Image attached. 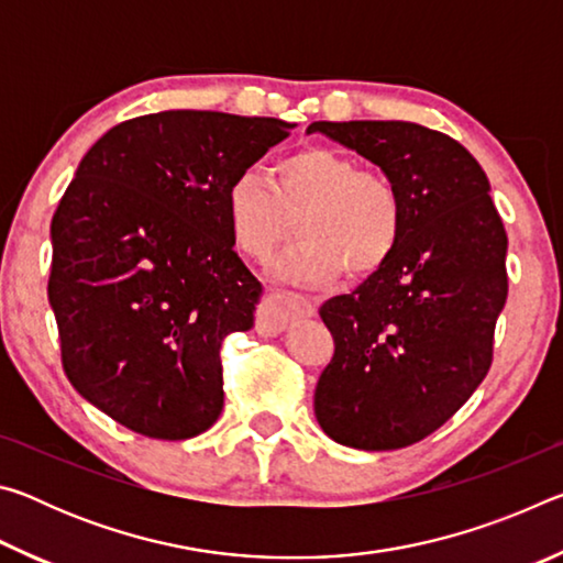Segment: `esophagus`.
<instances>
[{"instance_id": "esophagus-1", "label": "esophagus", "mask_w": 563, "mask_h": 563, "mask_svg": "<svg viewBox=\"0 0 563 563\" xmlns=\"http://www.w3.org/2000/svg\"><path fill=\"white\" fill-rule=\"evenodd\" d=\"M265 295H268V300H265L258 318L261 332H280L288 328L290 320L312 312V302L308 298L283 290L278 285H265Z\"/></svg>"}]
</instances>
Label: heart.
I'll use <instances>...</instances> for the list:
<instances>
[{"mask_svg": "<svg viewBox=\"0 0 563 563\" xmlns=\"http://www.w3.org/2000/svg\"><path fill=\"white\" fill-rule=\"evenodd\" d=\"M290 218H298L300 243L275 263V273L295 283H328L342 271L383 268L402 235L405 208L393 178L325 146L280 158L273 186L253 168L228 184L225 221L247 258H271L290 233Z\"/></svg>", "mask_w": 563, "mask_h": 563, "instance_id": "heart-1", "label": "heart"}]
</instances>
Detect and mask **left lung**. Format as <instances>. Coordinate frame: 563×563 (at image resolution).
I'll use <instances>...</instances> for the list:
<instances>
[{
  "label": "left lung",
  "instance_id": "8db88e82",
  "mask_svg": "<svg viewBox=\"0 0 563 563\" xmlns=\"http://www.w3.org/2000/svg\"><path fill=\"white\" fill-rule=\"evenodd\" d=\"M393 178L402 235L389 261L320 318L335 355L316 387L330 440L367 452L424 440L492 367L507 302V231L489 180L460 141L409 121H316Z\"/></svg>",
  "mask_w": 563,
  "mask_h": 563
}]
</instances>
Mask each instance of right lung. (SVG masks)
<instances>
[{"mask_svg": "<svg viewBox=\"0 0 563 563\" xmlns=\"http://www.w3.org/2000/svg\"><path fill=\"white\" fill-rule=\"evenodd\" d=\"M295 123L221 111L129 119L89 148L52 218L49 305L76 393L154 440L223 409L221 345L261 283L233 251L225 188Z\"/></svg>", "mask_w": 563, "mask_h": 563, "instance_id": "add662e5", "label": "right lung"}]
</instances>
